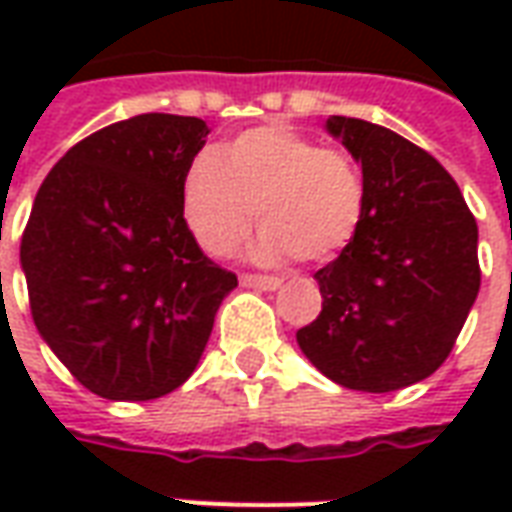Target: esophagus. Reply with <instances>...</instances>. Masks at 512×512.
Returning <instances> with one entry per match:
<instances>
[{
    "mask_svg": "<svg viewBox=\"0 0 512 512\" xmlns=\"http://www.w3.org/2000/svg\"><path fill=\"white\" fill-rule=\"evenodd\" d=\"M241 285H244V288L277 290L279 279L277 277H266V274H241Z\"/></svg>",
    "mask_w": 512,
    "mask_h": 512,
    "instance_id": "esophagus-1",
    "label": "esophagus"
}]
</instances>
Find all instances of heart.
<instances>
[{
  "mask_svg": "<svg viewBox=\"0 0 512 512\" xmlns=\"http://www.w3.org/2000/svg\"><path fill=\"white\" fill-rule=\"evenodd\" d=\"M365 169L348 150L323 147L296 128H249L202 150L183 175L180 208L205 255H233L255 224L263 260L329 263L365 216Z\"/></svg>",
  "mask_w": 512,
  "mask_h": 512,
  "instance_id": "b5f03b06",
  "label": "heart"
}]
</instances>
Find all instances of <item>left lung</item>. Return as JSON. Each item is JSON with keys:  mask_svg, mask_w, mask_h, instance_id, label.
Segmentation results:
<instances>
[{"mask_svg": "<svg viewBox=\"0 0 512 512\" xmlns=\"http://www.w3.org/2000/svg\"><path fill=\"white\" fill-rule=\"evenodd\" d=\"M362 164L359 233L315 274L321 315L296 332L323 376L359 392H392L436 373L480 290L477 222L436 158L356 117H329Z\"/></svg>", "mask_w": 512, "mask_h": 512, "instance_id": "obj_1", "label": "left lung"}]
</instances>
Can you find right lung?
<instances>
[{
  "mask_svg": "<svg viewBox=\"0 0 512 512\" xmlns=\"http://www.w3.org/2000/svg\"><path fill=\"white\" fill-rule=\"evenodd\" d=\"M208 126L136 115L54 164L21 235L29 310L71 376L106 400H153L194 373L238 277L202 255L180 208Z\"/></svg>",
  "mask_w": 512,
  "mask_h": 512,
  "instance_id": "add662e5",
  "label": "right lung"
}]
</instances>
